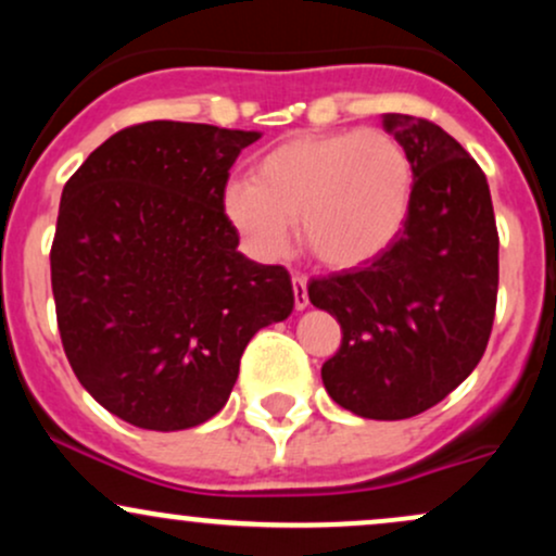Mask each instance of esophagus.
<instances>
[{"label":"esophagus","mask_w":556,"mask_h":556,"mask_svg":"<svg viewBox=\"0 0 556 556\" xmlns=\"http://www.w3.org/2000/svg\"><path fill=\"white\" fill-rule=\"evenodd\" d=\"M292 292H295V308L303 311L308 305V279L303 274H292Z\"/></svg>","instance_id":"esophagus-1"}]
</instances>
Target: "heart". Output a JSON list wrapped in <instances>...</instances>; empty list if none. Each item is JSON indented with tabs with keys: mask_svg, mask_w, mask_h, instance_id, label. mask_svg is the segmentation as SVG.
I'll return each instance as SVG.
<instances>
[{
	"mask_svg": "<svg viewBox=\"0 0 556 556\" xmlns=\"http://www.w3.org/2000/svg\"><path fill=\"white\" fill-rule=\"evenodd\" d=\"M416 169L392 132H305L253 164L251 182H229L225 214L261 258L290 245V222L305 251L329 269H358L387 253L405 229Z\"/></svg>",
	"mask_w": 556,
	"mask_h": 556,
	"instance_id": "obj_1",
	"label": "heart"
}]
</instances>
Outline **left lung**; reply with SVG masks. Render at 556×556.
<instances>
[{
    "label": "left lung",
    "mask_w": 556,
    "mask_h": 556,
    "mask_svg": "<svg viewBox=\"0 0 556 556\" xmlns=\"http://www.w3.org/2000/svg\"><path fill=\"white\" fill-rule=\"evenodd\" d=\"M416 169L413 206L371 264L314 279L308 298L340 321L321 366L329 397L361 418L402 420L442 402L483 358L500 287L489 182L450 132L387 114Z\"/></svg>",
    "instance_id": "obj_1"
}]
</instances>
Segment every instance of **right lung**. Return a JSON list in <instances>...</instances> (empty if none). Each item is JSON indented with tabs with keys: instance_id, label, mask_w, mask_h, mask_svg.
<instances>
[{
	"instance_id": "1",
	"label": "right lung",
	"mask_w": 556,
	"mask_h": 556,
	"mask_svg": "<svg viewBox=\"0 0 556 556\" xmlns=\"http://www.w3.org/2000/svg\"><path fill=\"white\" fill-rule=\"evenodd\" d=\"M258 138L140 123L62 190L49 253L62 348L91 397L138 429L216 416L251 337L292 314L290 274L242 256L225 214L229 167Z\"/></svg>"
}]
</instances>
